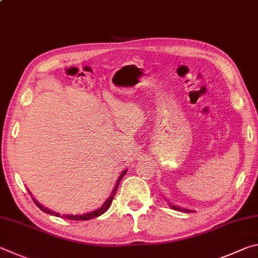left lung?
I'll return each mask as SVG.
<instances>
[{
    "mask_svg": "<svg viewBox=\"0 0 258 258\" xmlns=\"http://www.w3.org/2000/svg\"><path fill=\"white\" fill-rule=\"evenodd\" d=\"M168 203H169V202H168ZM169 205H170L171 209H173V210H175V211H181V212H195V211H194V210L181 209V207H179V206H175V205H173V204H170V203H169Z\"/></svg>",
    "mask_w": 258,
    "mask_h": 258,
    "instance_id": "obj_1",
    "label": "left lung"
}]
</instances>
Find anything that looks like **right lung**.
Segmentation results:
<instances>
[{
  "label": "right lung",
  "instance_id": "right-lung-1",
  "mask_svg": "<svg viewBox=\"0 0 258 258\" xmlns=\"http://www.w3.org/2000/svg\"><path fill=\"white\" fill-rule=\"evenodd\" d=\"M126 171H128V169H125V170L122 171V173L120 174L119 179H117V181L115 182V186H114V188H113V190H112V192H111V195L108 196V198H107V200H106L105 202H104V204H103L101 207H99V209L95 210V211H92V212H88V213H85V214H76V215H74V214H60V213H56V212H53V211H51V210H48L47 207L43 206L42 204H40V203H38L37 201L35 200V198L33 197V195H31V192H30L29 190H28V192L30 194L31 197H33V201H34L35 204L37 205L38 209H39V210H42L43 212H45V213L51 214V215H55V216H58V218L66 219V220L86 221V220H90V219L97 218V216L102 215L103 213H105V212L108 210V207H110V206H111V204H112L113 198H114V196H115L116 189H117V187H119V183H120V181H121V179L124 177L125 173H126Z\"/></svg>",
  "mask_w": 258,
  "mask_h": 258
}]
</instances>
